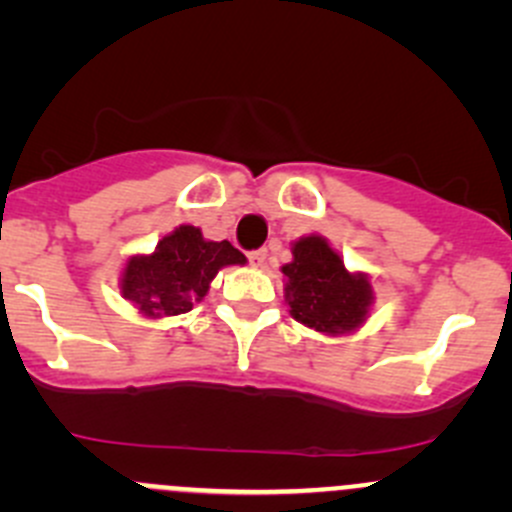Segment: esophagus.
I'll use <instances>...</instances> for the list:
<instances>
[{
  "instance_id": "1",
  "label": "esophagus",
  "mask_w": 512,
  "mask_h": 512,
  "mask_svg": "<svg viewBox=\"0 0 512 512\" xmlns=\"http://www.w3.org/2000/svg\"><path fill=\"white\" fill-rule=\"evenodd\" d=\"M247 260H250L252 267H262V265H265V260H267V250L250 252V255H247Z\"/></svg>"
}]
</instances>
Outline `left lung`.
<instances>
[{"label": "left lung", "mask_w": 512, "mask_h": 512, "mask_svg": "<svg viewBox=\"0 0 512 512\" xmlns=\"http://www.w3.org/2000/svg\"><path fill=\"white\" fill-rule=\"evenodd\" d=\"M289 314L304 327L337 337L359 329L374 304L364 272H349L342 257L319 235L299 237L292 262L282 267Z\"/></svg>", "instance_id": "obj_1"}]
</instances>
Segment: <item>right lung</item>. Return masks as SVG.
<instances>
[{
  "mask_svg": "<svg viewBox=\"0 0 512 512\" xmlns=\"http://www.w3.org/2000/svg\"><path fill=\"white\" fill-rule=\"evenodd\" d=\"M230 242L205 240L200 227L180 225L158 242L151 255L128 257L121 275L123 299L143 317L185 314L208 294L210 282L227 265H245Z\"/></svg>",
  "mask_w": 512,
  "mask_h": 512,
  "instance_id": "add662e5",
  "label": "right lung"
}]
</instances>
